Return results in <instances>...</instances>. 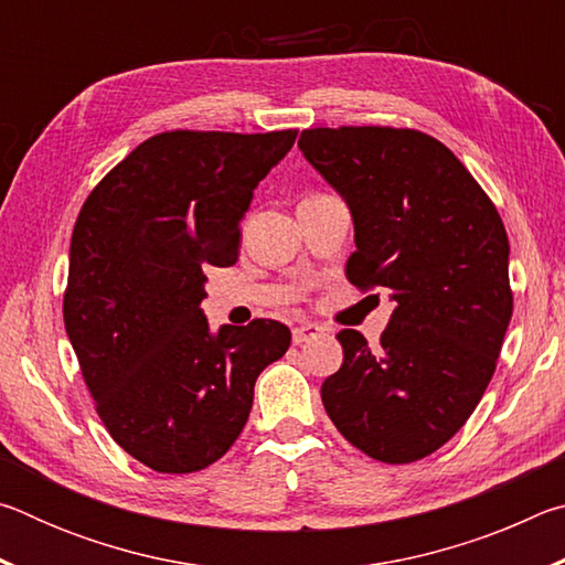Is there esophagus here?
Instances as JSON below:
<instances>
[{"instance_id":"34e87169","label":"esophagus","mask_w":565,"mask_h":565,"mask_svg":"<svg viewBox=\"0 0 565 565\" xmlns=\"http://www.w3.org/2000/svg\"><path fill=\"white\" fill-rule=\"evenodd\" d=\"M319 333H321V327H317V323H299V327H294L291 339L296 347H301V343H306L309 339H317Z\"/></svg>"}]
</instances>
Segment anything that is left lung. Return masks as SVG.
Here are the masks:
<instances>
[{"label":"left lung","instance_id":"8db88e82","mask_svg":"<svg viewBox=\"0 0 565 565\" xmlns=\"http://www.w3.org/2000/svg\"><path fill=\"white\" fill-rule=\"evenodd\" d=\"M299 149L351 212L349 281L384 286L396 303L376 349L359 331L337 333L343 363L323 381V408L376 461H418L466 424L493 376L513 313L509 236L428 134L306 129Z\"/></svg>","mask_w":565,"mask_h":565}]
</instances>
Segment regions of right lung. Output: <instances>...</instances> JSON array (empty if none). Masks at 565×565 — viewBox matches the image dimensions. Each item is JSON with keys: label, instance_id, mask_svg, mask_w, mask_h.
<instances>
[{"label": "right lung", "instance_id": "1", "mask_svg": "<svg viewBox=\"0 0 565 565\" xmlns=\"http://www.w3.org/2000/svg\"><path fill=\"white\" fill-rule=\"evenodd\" d=\"M296 134H157L99 181L76 218L66 337L114 441L159 473L222 458L256 379L289 349L279 321L212 331L202 299L204 266L238 259L254 189Z\"/></svg>", "mask_w": 565, "mask_h": 565}]
</instances>
